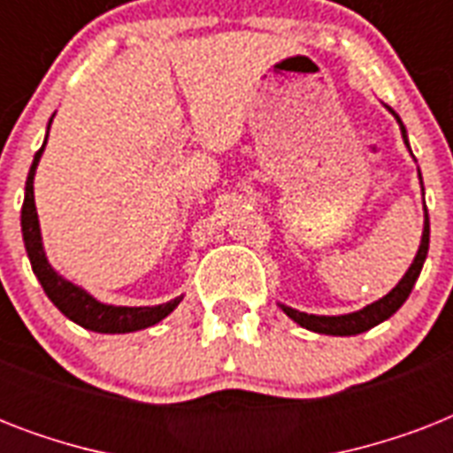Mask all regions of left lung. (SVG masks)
Masks as SVG:
<instances>
[{
    "mask_svg": "<svg viewBox=\"0 0 453 453\" xmlns=\"http://www.w3.org/2000/svg\"><path fill=\"white\" fill-rule=\"evenodd\" d=\"M395 115L393 108H388ZM397 124H400L402 129V138H404V143L409 148L407 141V129H404V124L397 115H395ZM411 152V150H409ZM418 176H421V171H418ZM423 185V183H421ZM428 247H430V220H428V209H426V220H423V237H421V247H418V254H416L414 263H411V268L407 270V275L402 277L397 287H395L390 294H386L383 298H379L372 305H366V308L357 310V312H350V315H308V312H298V310L289 308V305H282L280 303V308L287 312V315L294 319L296 324H301L303 329L315 331V334H326V336H357L362 331H369L376 324L386 322L388 317H393L397 310L402 308V303L407 301L411 289H414L416 280L421 275L423 263H426V256H428Z\"/></svg>",
    "mask_w": 453,
    "mask_h": 453,
    "instance_id": "obj_1",
    "label": "left lung"
}]
</instances>
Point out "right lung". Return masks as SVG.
I'll use <instances>...</instances> for the list:
<instances>
[{"label":"right lung","mask_w":453,"mask_h":453,"mask_svg":"<svg viewBox=\"0 0 453 453\" xmlns=\"http://www.w3.org/2000/svg\"><path fill=\"white\" fill-rule=\"evenodd\" d=\"M51 127V122H49ZM49 138V134H46ZM46 145V141H44ZM44 145L39 148L35 159H32L30 173L25 180V199H23V211H20V227H23V242L27 258L32 263V273L37 275L39 284L44 287V294L51 298L56 308L73 319L80 326L88 331H98V334H129V331L148 329L152 324L162 322L164 317L173 312L178 303L183 301V296L173 298L162 305H143V308H127V305H105V303L96 301L91 294L80 289L77 284L67 282L65 277H60L56 270L49 265L42 247V233H39V219H37V206H35V171H37L39 157L44 152Z\"/></svg>","instance_id":"right-lung-1"}]
</instances>
